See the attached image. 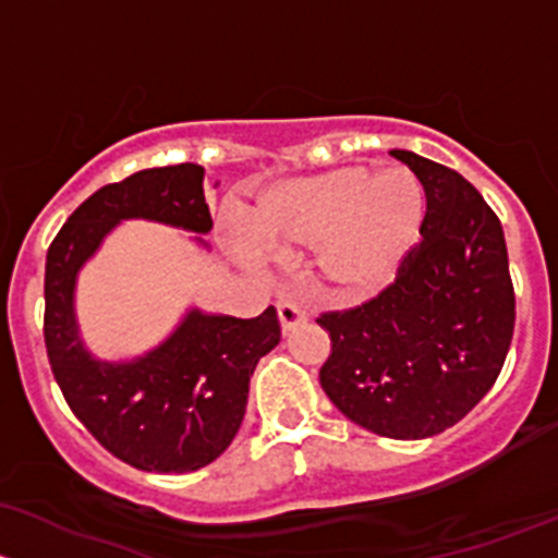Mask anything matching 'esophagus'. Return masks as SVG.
Instances as JSON below:
<instances>
[{"instance_id":"34e87169","label":"esophagus","mask_w":558,"mask_h":558,"mask_svg":"<svg viewBox=\"0 0 558 558\" xmlns=\"http://www.w3.org/2000/svg\"><path fill=\"white\" fill-rule=\"evenodd\" d=\"M277 314H279V325L281 330H292V327H298L301 322H306V312H303L298 303L292 301H279L277 303Z\"/></svg>"}]
</instances>
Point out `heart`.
Returning <instances> with one entry per match:
<instances>
[{
  "mask_svg": "<svg viewBox=\"0 0 558 558\" xmlns=\"http://www.w3.org/2000/svg\"><path fill=\"white\" fill-rule=\"evenodd\" d=\"M427 198L403 166L349 163L268 187L244 211L252 241L268 250L314 246L317 268L341 292L387 284L418 241ZM241 255L252 250L241 244Z\"/></svg>",
  "mask_w": 558,
  "mask_h": 558,
  "instance_id": "heart-1",
  "label": "heart"
}]
</instances>
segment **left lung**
<instances>
[{
	"label": "left lung",
	"instance_id": "left-lung-1",
	"mask_svg": "<svg viewBox=\"0 0 558 558\" xmlns=\"http://www.w3.org/2000/svg\"><path fill=\"white\" fill-rule=\"evenodd\" d=\"M427 198L422 241L395 281L317 325L330 336L319 384L360 427L422 440L462 422L502 371L515 292L502 222L462 174L392 150Z\"/></svg>",
	"mask_w": 558,
	"mask_h": 558
}]
</instances>
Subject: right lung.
<instances>
[{
	"label": "right lung",
	"instance_id": "1",
	"mask_svg": "<svg viewBox=\"0 0 558 558\" xmlns=\"http://www.w3.org/2000/svg\"><path fill=\"white\" fill-rule=\"evenodd\" d=\"M129 217L206 233L204 169L180 163L136 171L69 215L45 263L50 371L74 416L112 457L147 473H193L236 438L252 371L281 338L277 308L255 319L191 312L169 341L136 363L94 360L74 325V279L114 222Z\"/></svg>",
	"mask_w": 558,
	"mask_h": 558
}]
</instances>
